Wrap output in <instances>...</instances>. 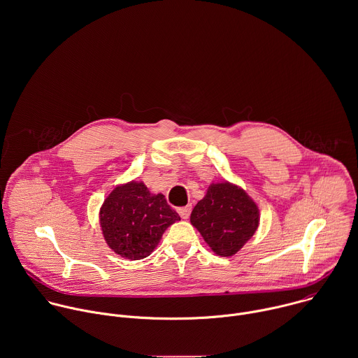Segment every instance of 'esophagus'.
<instances>
[{
    "label": "esophagus",
    "instance_id": "1",
    "mask_svg": "<svg viewBox=\"0 0 358 358\" xmlns=\"http://www.w3.org/2000/svg\"><path fill=\"white\" fill-rule=\"evenodd\" d=\"M179 215L182 217V220H187L190 217V213H192V206H186V207H182L178 210Z\"/></svg>",
    "mask_w": 358,
    "mask_h": 358
}]
</instances>
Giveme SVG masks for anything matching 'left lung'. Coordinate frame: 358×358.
I'll use <instances>...</instances> for the list:
<instances>
[{"instance_id":"8db88e82","label":"left lung","mask_w":358,"mask_h":358,"mask_svg":"<svg viewBox=\"0 0 358 358\" xmlns=\"http://www.w3.org/2000/svg\"><path fill=\"white\" fill-rule=\"evenodd\" d=\"M190 224L217 255L232 257L258 229L259 210L238 185L213 182L193 208Z\"/></svg>"}]
</instances>
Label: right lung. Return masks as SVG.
<instances>
[{"mask_svg":"<svg viewBox=\"0 0 358 358\" xmlns=\"http://www.w3.org/2000/svg\"><path fill=\"white\" fill-rule=\"evenodd\" d=\"M99 218L108 247L131 261L148 257L164 232L180 221L162 193L154 194L144 182L134 179L114 187L106 197Z\"/></svg>","mask_w":358,"mask_h":358,"instance_id":"1","label":"right lung"}]
</instances>
